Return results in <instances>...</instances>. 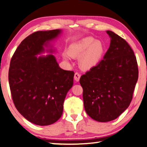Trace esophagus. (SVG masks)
<instances>
[{"label": "esophagus", "instance_id": "1", "mask_svg": "<svg viewBox=\"0 0 147 147\" xmlns=\"http://www.w3.org/2000/svg\"><path fill=\"white\" fill-rule=\"evenodd\" d=\"M74 80H75V81L78 82L79 81L80 78V74L78 73H75V74H74Z\"/></svg>", "mask_w": 147, "mask_h": 147}]
</instances>
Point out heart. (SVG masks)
Masks as SVG:
<instances>
[{"label": "heart", "instance_id": "heart-1", "mask_svg": "<svg viewBox=\"0 0 147 147\" xmlns=\"http://www.w3.org/2000/svg\"><path fill=\"white\" fill-rule=\"evenodd\" d=\"M105 53V47L100 40L93 37L86 36L70 45L68 54L73 58H79L80 67L84 71H90L100 63ZM63 59L69 62V56L64 54Z\"/></svg>", "mask_w": 147, "mask_h": 147}]
</instances>
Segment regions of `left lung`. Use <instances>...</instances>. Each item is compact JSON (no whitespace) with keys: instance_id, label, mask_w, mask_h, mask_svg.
I'll return each mask as SVG.
<instances>
[{"instance_id":"1","label":"left lung","mask_w":147,"mask_h":147,"mask_svg":"<svg viewBox=\"0 0 147 147\" xmlns=\"http://www.w3.org/2000/svg\"><path fill=\"white\" fill-rule=\"evenodd\" d=\"M107 33L111 44L103 60L80 78L86 113L102 123L116 119L129 107L138 77L129 45L113 31Z\"/></svg>"}]
</instances>
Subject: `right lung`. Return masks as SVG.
<instances>
[{"instance_id": "add662e5", "label": "right lung", "mask_w": 147, "mask_h": 147, "mask_svg": "<svg viewBox=\"0 0 147 147\" xmlns=\"http://www.w3.org/2000/svg\"><path fill=\"white\" fill-rule=\"evenodd\" d=\"M56 29L32 33L12 56L9 81L14 106L34 125H50L61 118L66 95L73 85V71L59 67L51 42L61 34ZM47 48V49H45ZM47 52L46 56L38 55Z\"/></svg>"}]
</instances>
